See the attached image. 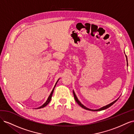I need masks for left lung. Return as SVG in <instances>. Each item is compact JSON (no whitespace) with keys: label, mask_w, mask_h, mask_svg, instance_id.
I'll list each match as a JSON object with an SVG mask.
<instances>
[{"label":"left lung","mask_w":134,"mask_h":134,"mask_svg":"<svg viewBox=\"0 0 134 134\" xmlns=\"http://www.w3.org/2000/svg\"><path fill=\"white\" fill-rule=\"evenodd\" d=\"M126 61H127V65H128L127 57H126ZM73 94H74V98H75V101L76 102V103H78L81 107H82V108H84V109H87V110H90V111H99L104 110V109H107V108H109V107H111V106H112V105H113V104H114V103L116 102V101H117V100H118V99L119 98V97L118 98H117V99H116L115 100L113 101V102H112V103H109V104L106 105V106H103V107H101V108H99V109H90V108H88L86 107V106H84V105H83V104H82V103H81V102H80V101L79 100V99H78V98H77V97H76V96L75 93V92H74V91H73Z\"/></svg>","instance_id":"1"}]
</instances>
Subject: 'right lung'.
Here are the masks:
<instances>
[{
	"mask_svg": "<svg viewBox=\"0 0 134 134\" xmlns=\"http://www.w3.org/2000/svg\"><path fill=\"white\" fill-rule=\"evenodd\" d=\"M59 80V79H58V80ZM58 80L57 81V82H56V84H55V86H54V88H53V90H52V92H51V93H50V96H48V98H47V100H46V102H45V103H44V104H43L41 106H40V107H38V108H35V109H40V108H43V107H45V106H46L47 105L48 103H49V102H50V100H51V97H52V94H53V92H54V88H55V86H56V84H57V83H58Z\"/></svg>",
	"mask_w": 134,
	"mask_h": 134,
	"instance_id": "1",
	"label": "right lung"
}]
</instances>
